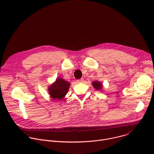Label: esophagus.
I'll return each instance as SVG.
<instances>
[{"instance_id": "1", "label": "esophagus", "mask_w": 154, "mask_h": 154, "mask_svg": "<svg viewBox=\"0 0 154 154\" xmlns=\"http://www.w3.org/2000/svg\"><path fill=\"white\" fill-rule=\"evenodd\" d=\"M83 81H84L83 79H79V80H77V82L78 83H82Z\"/></svg>"}]
</instances>
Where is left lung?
<instances>
[{"mask_svg": "<svg viewBox=\"0 0 154 154\" xmlns=\"http://www.w3.org/2000/svg\"><path fill=\"white\" fill-rule=\"evenodd\" d=\"M92 85L94 88L96 90H102L103 88V85L102 83L99 81H94L92 82Z\"/></svg>", "mask_w": 154, "mask_h": 154, "instance_id": "8db88e82", "label": "left lung"}]
</instances>
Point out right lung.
<instances>
[{"label":"right lung","instance_id":"add662e5","mask_svg":"<svg viewBox=\"0 0 154 154\" xmlns=\"http://www.w3.org/2000/svg\"><path fill=\"white\" fill-rule=\"evenodd\" d=\"M70 83L60 77L57 78L55 82L48 87L50 97L55 100H61L68 93Z\"/></svg>","mask_w":154,"mask_h":154}]
</instances>
